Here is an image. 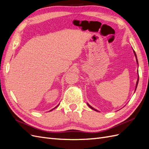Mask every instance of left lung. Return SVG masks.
<instances>
[{
	"mask_svg": "<svg viewBox=\"0 0 149 149\" xmlns=\"http://www.w3.org/2000/svg\"><path fill=\"white\" fill-rule=\"evenodd\" d=\"M134 55H135V56H136V60H137V64H138V61H137V56H136V52H134ZM138 75H139V73H138ZM138 81H139V76H138V79H137V83H136V88H137V84H138ZM88 106L91 108V109H92L93 110H94V111H98L97 110H96V109H94V108H93L92 106H90L89 104L88 103Z\"/></svg>",
	"mask_w": 149,
	"mask_h": 149,
	"instance_id": "1",
	"label": "left lung"
}]
</instances>
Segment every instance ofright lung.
Returning a JSON list of instances; mask_svg holds the SVG:
<instances>
[{"label": "right lung", "instance_id": "add662e5", "mask_svg": "<svg viewBox=\"0 0 149 149\" xmlns=\"http://www.w3.org/2000/svg\"><path fill=\"white\" fill-rule=\"evenodd\" d=\"M58 105H59V104H58ZM58 106H56V107H58ZM56 107H55V108H56ZM55 108H54V109H55ZM52 110H53V109H52V110H51V111H52Z\"/></svg>", "mask_w": 149, "mask_h": 149}]
</instances>
